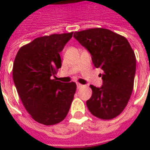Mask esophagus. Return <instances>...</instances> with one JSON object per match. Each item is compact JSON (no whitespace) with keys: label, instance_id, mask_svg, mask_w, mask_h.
<instances>
[{"label":"esophagus","instance_id":"1","mask_svg":"<svg viewBox=\"0 0 150 150\" xmlns=\"http://www.w3.org/2000/svg\"><path fill=\"white\" fill-rule=\"evenodd\" d=\"M76 86H77V88H81L82 87H83V85H82V84H80V83H77V84H76Z\"/></svg>","mask_w":150,"mask_h":150}]
</instances>
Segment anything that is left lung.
<instances>
[{
  "mask_svg": "<svg viewBox=\"0 0 150 150\" xmlns=\"http://www.w3.org/2000/svg\"><path fill=\"white\" fill-rule=\"evenodd\" d=\"M74 38L91 54L103 84L91 85L92 95L86 104L92 115L104 120L121 113L130 99L136 73L134 51L125 38L112 31L95 28L74 33Z\"/></svg>",
  "mask_w": 150,
  "mask_h": 150,
  "instance_id": "8db88e82",
  "label": "left lung"
}]
</instances>
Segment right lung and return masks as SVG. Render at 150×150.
Returning a JSON list of instances; mask_svg holds the SVG:
<instances>
[{"label":"right lung","mask_w":150,"mask_h":150,"mask_svg":"<svg viewBox=\"0 0 150 150\" xmlns=\"http://www.w3.org/2000/svg\"><path fill=\"white\" fill-rule=\"evenodd\" d=\"M73 33L38 38L18 50L13 79L22 104L37 122L51 125L62 121L69 112L76 84L57 81L61 67L59 53Z\"/></svg>","instance_id":"right-lung-1"}]
</instances>
